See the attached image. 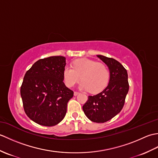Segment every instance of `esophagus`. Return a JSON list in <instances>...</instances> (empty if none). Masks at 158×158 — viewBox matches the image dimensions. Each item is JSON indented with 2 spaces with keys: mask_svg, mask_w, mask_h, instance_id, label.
<instances>
[{
  "mask_svg": "<svg viewBox=\"0 0 158 158\" xmlns=\"http://www.w3.org/2000/svg\"><path fill=\"white\" fill-rule=\"evenodd\" d=\"M79 92H74V96H77L78 94H79Z\"/></svg>",
  "mask_w": 158,
  "mask_h": 158,
  "instance_id": "esophagus-1",
  "label": "esophagus"
}]
</instances>
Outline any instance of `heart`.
Returning <instances> with one entry per match:
<instances>
[{
	"mask_svg": "<svg viewBox=\"0 0 158 158\" xmlns=\"http://www.w3.org/2000/svg\"><path fill=\"white\" fill-rule=\"evenodd\" d=\"M73 67L66 66L64 69V80L67 86H74L81 79L80 88L96 94L102 91L108 85L110 72L104 64L81 58L75 60Z\"/></svg>",
	"mask_w": 158,
	"mask_h": 158,
	"instance_id": "heart-1",
	"label": "heart"
}]
</instances>
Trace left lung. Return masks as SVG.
Listing matches in <instances>:
<instances>
[{
  "label": "left lung",
  "mask_w": 158,
  "mask_h": 158,
  "mask_svg": "<svg viewBox=\"0 0 158 158\" xmlns=\"http://www.w3.org/2000/svg\"><path fill=\"white\" fill-rule=\"evenodd\" d=\"M97 57L109 67V82L102 92L88 96L83 110L92 122L105 123L122 110L129 90V83L127 70L122 64L102 55H97Z\"/></svg>",
  "instance_id": "1"
}]
</instances>
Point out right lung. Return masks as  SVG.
<instances>
[{
    "mask_svg": "<svg viewBox=\"0 0 158 158\" xmlns=\"http://www.w3.org/2000/svg\"><path fill=\"white\" fill-rule=\"evenodd\" d=\"M66 64L63 56L40 59L23 77L20 89L23 109L39 125L53 126L64 118L74 94L63 81Z\"/></svg>",
    "mask_w": 158,
    "mask_h": 158,
    "instance_id": "add662e5",
    "label": "right lung"
}]
</instances>
